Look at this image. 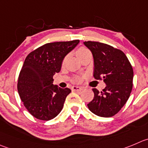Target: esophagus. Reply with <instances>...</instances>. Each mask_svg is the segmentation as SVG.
<instances>
[{
  "label": "esophagus",
  "instance_id": "34e87169",
  "mask_svg": "<svg viewBox=\"0 0 148 148\" xmlns=\"http://www.w3.org/2000/svg\"><path fill=\"white\" fill-rule=\"evenodd\" d=\"M83 87L81 86H74L72 87V90H73V91H81V90H83Z\"/></svg>",
  "mask_w": 148,
  "mask_h": 148
}]
</instances>
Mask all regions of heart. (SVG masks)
<instances>
[{
    "mask_svg": "<svg viewBox=\"0 0 148 148\" xmlns=\"http://www.w3.org/2000/svg\"><path fill=\"white\" fill-rule=\"evenodd\" d=\"M87 52H89V50H88V49H87L86 48L81 47V48H79L78 49H77L76 51H75V53H76L77 57H78V58H80V57H82L84 54H85L86 53H87ZM64 60H65V58L63 60V61H62L63 64H64ZM80 80H81V78H80V77L77 76L75 78V81H79Z\"/></svg>",
    "mask_w": 148,
    "mask_h": 148,
    "instance_id": "obj_1",
    "label": "heart"
}]
</instances>
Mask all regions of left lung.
<instances>
[{"instance_id":"8db88e82","label":"left lung","mask_w":148,"mask_h":148,"mask_svg":"<svg viewBox=\"0 0 148 148\" xmlns=\"http://www.w3.org/2000/svg\"><path fill=\"white\" fill-rule=\"evenodd\" d=\"M84 43L94 57V78L103 80L106 84L101 92L93 88L94 99L87 106L98 116L112 117L120 111L130 96L133 86L132 66L119 49L99 42Z\"/></svg>"}]
</instances>
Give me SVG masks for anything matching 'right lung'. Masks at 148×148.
Listing matches in <instances>:
<instances>
[{
  "instance_id": "add662e5",
  "label": "right lung",
  "mask_w": 148,
  "mask_h": 148,
  "mask_svg": "<svg viewBox=\"0 0 148 148\" xmlns=\"http://www.w3.org/2000/svg\"><path fill=\"white\" fill-rule=\"evenodd\" d=\"M79 42L46 43L27 56L19 73L17 89L26 109L36 119L49 121L62 110L71 90L54 85L53 76L60 71L65 56Z\"/></svg>"
}]
</instances>
